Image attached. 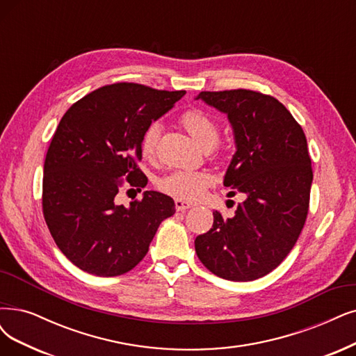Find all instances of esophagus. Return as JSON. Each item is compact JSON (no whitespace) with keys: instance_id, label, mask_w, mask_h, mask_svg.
Segmentation results:
<instances>
[{"instance_id":"esophagus-1","label":"esophagus","mask_w":356,"mask_h":356,"mask_svg":"<svg viewBox=\"0 0 356 356\" xmlns=\"http://www.w3.org/2000/svg\"><path fill=\"white\" fill-rule=\"evenodd\" d=\"M175 205H176V209L177 211H185V209H189L193 207L192 202H188V201H181V200H176L175 201Z\"/></svg>"}]
</instances>
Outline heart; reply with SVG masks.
I'll return each instance as SVG.
<instances>
[{"instance_id":"b5f03b06","label":"heart","mask_w":356,"mask_h":356,"mask_svg":"<svg viewBox=\"0 0 356 356\" xmlns=\"http://www.w3.org/2000/svg\"><path fill=\"white\" fill-rule=\"evenodd\" d=\"M180 123L188 130V134L198 142L201 147H214L220 138L218 124L213 117L201 110H189L183 113ZM161 127L158 123H152L145 130L140 139V154L145 160H154L156 154V145L160 139ZM213 176L208 171H173L168 176L158 181V188L163 192L176 196L179 200H195L213 185Z\"/></svg>"}]
</instances>
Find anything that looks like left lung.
Instances as JSON below:
<instances>
[{
	"instance_id": "1",
	"label": "left lung",
	"mask_w": 356,
	"mask_h": 356,
	"mask_svg": "<svg viewBox=\"0 0 356 356\" xmlns=\"http://www.w3.org/2000/svg\"><path fill=\"white\" fill-rule=\"evenodd\" d=\"M196 99L227 114L236 152L225 186L233 189L229 195L241 192L246 200L232 218L213 213V227L195 239V251L218 277L251 282L280 266L304 229L312 183L307 138L271 95L204 90Z\"/></svg>"
}]
</instances>
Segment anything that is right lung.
I'll return each instance as SVG.
<instances>
[{"label":"right lung","mask_w":356,"mask_h":356,"mask_svg":"<svg viewBox=\"0 0 356 356\" xmlns=\"http://www.w3.org/2000/svg\"><path fill=\"white\" fill-rule=\"evenodd\" d=\"M185 94L113 83L63 115L44 163L42 211L52 239L76 267L99 277L130 271L161 221L175 214V201L155 191L129 208L114 198L126 181L139 192L147 186L138 167L142 135Z\"/></svg>","instance_id":"add662e5"}]
</instances>
